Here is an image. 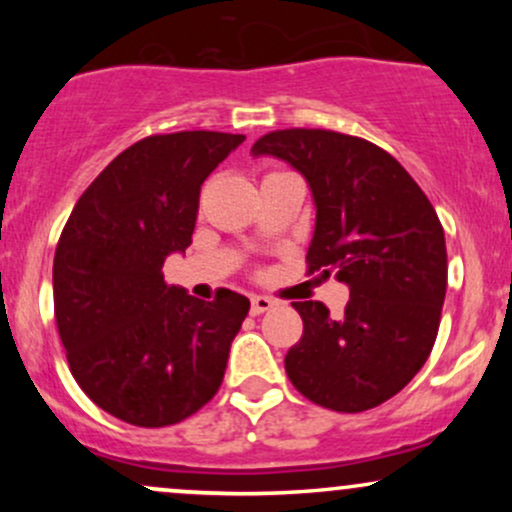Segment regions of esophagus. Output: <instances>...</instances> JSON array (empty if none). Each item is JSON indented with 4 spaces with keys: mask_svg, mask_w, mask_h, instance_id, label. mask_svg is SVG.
I'll use <instances>...</instances> for the list:
<instances>
[{
    "mask_svg": "<svg viewBox=\"0 0 512 512\" xmlns=\"http://www.w3.org/2000/svg\"><path fill=\"white\" fill-rule=\"evenodd\" d=\"M274 308V301L272 298H267V296H255L250 301V315H262V313H267V310H272Z\"/></svg>",
    "mask_w": 512,
    "mask_h": 512,
    "instance_id": "obj_1",
    "label": "esophagus"
}]
</instances>
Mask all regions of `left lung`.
<instances>
[{"mask_svg": "<svg viewBox=\"0 0 512 512\" xmlns=\"http://www.w3.org/2000/svg\"><path fill=\"white\" fill-rule=\"evenodd\" d=\"M252 154L289 161L317 207L308 274L349 286L342 317L296 301L301 342L286 375L310 402L356 414L395 397L419 373L438 337L448 252L436 209L395 156L332 129H276Z\"/></svg>", "mask_w": 512, "mask_h": 512, "instance_id": "8db88e82", "label": "left lung"}]
</instances>
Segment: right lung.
<instances>
[{"label": "right lung", "instance_id": "obj_1", "mask_svg": "<svg viewBox=\"0 0 512 512\" xmlns=\"http://www.w3.org/2000/svg\"><path fill=\"white\" fill-rule=\"evenodd\" d=\"M243 142L207 129L151 134L103 168L64 223L57 332L74 380L115 419L178 424L219 392L250 301L228 289L199 301L161 269L190 248L202 182Z\"/></svg>", "mask_w": 512, "mask_h": 512}]
</instances>
